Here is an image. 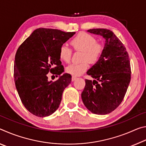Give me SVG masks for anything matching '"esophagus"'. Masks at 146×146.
I'll list each match as a JSON object with an SVG mask.
<instances>
[{
    "instance_id": "1",
    "label": "esophagus",
    "mask_w": 146,
    "mask_h": 146,
    "mask_svg": "<svg viewBox=\"0 0 146 146\" xmlns=\"http://www.w3.org/2000/svg\"><path fill=\"white\" fill-rule=\"evenodd\" d=\"M76 79V76H73L72 78H71V80H72V81L75 80Z\"/></svg>"
}]
</instances>
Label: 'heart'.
I'll return each instance as SVG.
<instances>
[{
    "label": "heart",
    "instance_id": "1",
    "mask_svg": "<svg viewBox=\"0 0 146 146\" xmlns=\"http://www.w3.org/2000/svg\"><path fill=\"white\" fill-rule=\"evenodd\" d=\"M71 45L76 51H82V60L79 64L73 63L67 66L66 71L74 76H80L88 68V61L91 64H95L99 60L104 50V46L97 42L95 37L91 35L80 32L70 41ZM72 50L66 45L62 46L59 49V57L65 62L70 61ZM88 61H87V60Z\"/></svg>",
    "mask_w": 146,
    "mask_h": 146
}]
</instances>
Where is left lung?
Instances as JSON below:
<instances>
[{"instance_id": "left-lung-1", "label": "left lung", "mask_w": 146, "mask_h": 146, "mask_svg": "<svg viewBox=\"0 0 146 146\" xmlns=\"http://www.w3.org/2000/svg\"><path fill=\"white\" fill-rule=\"evenodd\" d=\"M91 33L105 39L104 50L97 62L87 71L94 80H86L81 97L91 113L108 114L122 102L131 80L129 58L125 46L113 31L91 29Z\"/></svg>"}]
</instances>
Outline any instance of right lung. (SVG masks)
<instances>
[{"label": "right lung", "mask_w": 146, "mask_h": 146, "mask_svg": "<svg viewBox=\"0 0 146 146\" xmlns=\"http://www.w3.org/2000/svg\"><path fill=\"white\" fill-rule=\"evenodd\" d=\"M75 34L38 28L17 49L14 62L17 92L26 110L36 117L52 115L59 107L64 89L71 82L70 74L60 75L64 68L59 49ZM49 72L59 75L58 80L48 81L46 74Z\"/></svg>", "instance_id": "obj_1"}]
</instances>
